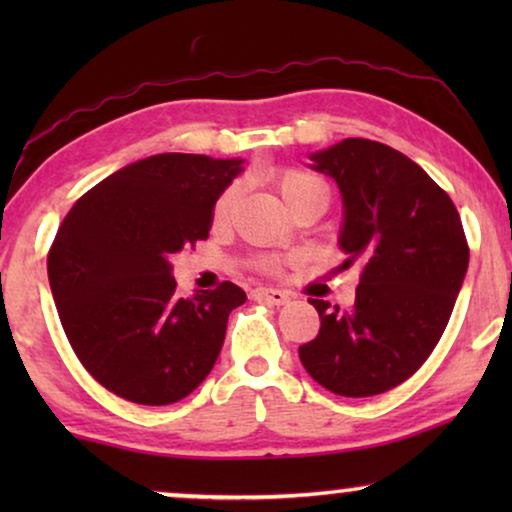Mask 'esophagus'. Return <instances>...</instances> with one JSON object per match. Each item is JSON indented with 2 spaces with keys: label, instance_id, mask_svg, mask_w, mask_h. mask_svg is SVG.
Segmentation results:
<instances>
[{
  "label": "esophagus",
  "instance_id": "1",
  "mask_svg": "<svg viewBox=\"0 0 512 512\" xmlns=\"http://www.w3.org/2000/svg\"><path fill=\"white\" fill-rule=\"evenodd\" d=\"M251 298L258 300V303H265V305H284V303H289V293H284V291H279V289H265V286L251 291Z\"/></svg>",
  "mask_w": 512,
  "mask_h": 512
}]
</instances>
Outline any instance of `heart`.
<instances>
[{"label":"heart","mask_w":512,"mask_h":512,"mask_svg":"<svg viewBox=\"0 0 512 512\" xmlns=\"http://www.w3.org/2000/svg\"><path fill=\"white\" fill-rule=\"evenodd\" d=\"M275 186H277V193L286 205V209L293 207L300 200L310 198V195H321V198H328V188H326L324 181H321L317 174L298 170V167H286V170L277 172L275 174ZM237 193H240V188L230 186L219 195V200H216V205H214V223H216V226H223V223L230 219V212H233V207L237 202ZM263 265H265V268L275 270L279 263L275 261V258H265Z\"/></svg>","instance_id":"heart-1"}]
</instances>
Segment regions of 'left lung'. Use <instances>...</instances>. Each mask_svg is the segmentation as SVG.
Returning a JSON list of instances; mask_svg holds the SVG:
<instances>
[{
  "label": "left lung",
  "instance_id": "left-lung-1",
  "mask_svg": "<svg viewBox=\"0 0 512 512\" xmlns=\"http://www.w3.org/2000/svg\"><path fill=\"white\" fill-rule=\"evenodd\" d=\"M338 184V244L361 268L354 305L310 298L321 328L298 349L314 382L338 396L384 394L438 345L468 270V244L450 195L401 151L349 137L310 153Z\"/></svg>",
  "mask_w": 512,
  "mask_h": 512
}]
</instances>
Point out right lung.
<instances>
[{"label": "right lung", "mask_w": 512, "mask_h": 512, "mask_svg": "<svg viewBox=\"0 0 512 512\" xmlns=\"http://www.w3.org/2000/svg\"><path fill=\"white\" fill-rule=\"evenodd\" d=\"M242 158L158 153L74 202L48 254L67 340L102 387L139 405L186 398L214 368L240 286L179 296L170 258L207 240Z\"/></svg>", "instance_id": "right-lung-1"}]
</instances>
